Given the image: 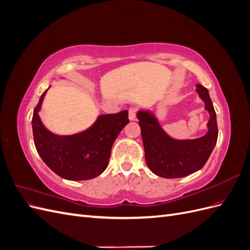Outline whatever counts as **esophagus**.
I'll return each mask as SVG.
<instances>
[{
  "instance_id": "esophagus-1",
  "label": "esophagus",
  "mask_w": 250,
  "mask_h": 250,
  "mask_svg": "<svg viewBox=\"0 0 250 250\" xmlns=\"http://www.w3.org/2000/svg\"><path fill=\"white\" fill-rule=\"evenodd\" d=\"M128 115H129L130 121H134L135 119H137V109H135L134 107H130L129 109H128Z\"/></svg>"
}]
</instances>
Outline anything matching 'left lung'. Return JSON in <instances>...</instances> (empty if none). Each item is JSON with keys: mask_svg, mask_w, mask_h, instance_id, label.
I'll use <instances>...</instances> for the list:
<instances>
[{"mask_svg": "<svg viewBox=\"0 0 250 250\" xmlns=\"http://www.w3.org/2000/svg\"><path fill=\"white\" fill-rule=\"evenodd\" d=\"M196 92L209 113L208 132L195 140H175L164 131L155 116L149 110L138 111L145 160L148 168L157 176L179 178L200 170L214 150L218 139L217 118L208 90L201 84Z\"/></svg>", "mask_w": 250, "mask_h": 250, "instance_id": "8db88e82", "label": "left lung"}]
</instances>
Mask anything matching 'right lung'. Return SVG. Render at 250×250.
<instances>
[{"label":"right lung","instance_id":"add662e5","mask_svg":"<svg viewBox=\"0 0 250 250\" xmlns=\"http://www.w3.org/2000/svg\"><path fill=\"white\" fill-rule=\"evenodd\" d=\"M47 90L42 95L32 117L34 144L42 160L64 179L86 180L99 176L107 168L113 142L129 123L128 111L101 115L84 131L57 135L43 126L39 115Z\"/></svg>","mask_w":250,"mask_h":250}]
</instances>
